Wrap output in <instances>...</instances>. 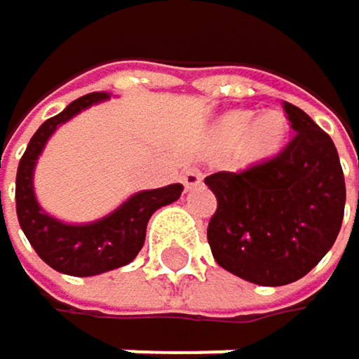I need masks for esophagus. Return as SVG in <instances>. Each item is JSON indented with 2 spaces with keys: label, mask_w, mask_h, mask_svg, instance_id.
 Returning a JSON list of instances; mask_svg holds the SVG:
<instances>
[{
  "label": "esophagus",
  "mask_w": 359,
  "mask_h": 359,
  "mask_svg": "<svg viewBox=\"0 0 359 359\" xmlns=\"http://www.w3.org/2000/svg\"><path fill=\"white\" fill-rule=\"evenodd\" d=\"M201 182H203V173H201V169H197V166H188V169L182 173V184L188 190L201 186Z\"/></svg>",
  "instance_id": "1"
}]
</instances>
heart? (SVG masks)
Here are the masks:
<instances>
[{
  "mask_svg": "<svg viewBox=\"0 0 359 359\" xmlns=\"http://www.w3.org/2000/svg\"><path fill=\"white\" fill-rule=\"evenodd\" d=\"M251 112H231L219 123V138L225 144L238 142L243 135L241 151L245 158H264L273 154L286 134V121L279 112H269L262 118H257L253 126Z\"/></svg>",
  "mask_w": 359,
  "mask_h": 359,
  "instance_id": "obj_1",
  "label": "heart"
}]
</instances>
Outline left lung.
Wrapping results in <instances>:
<instances>
[{
  "instance_id": "obj_1",
  "label": "left lung",
  "mask_w": 359,
  "mask_h": 359,
  "mask_svg": "<svg viewBox=\"0 0 359 359\" xmlns=\"http://www.w3.org/2000/svg\"><path fill=\"white\" fill-rule=\"evenodd\" d=\"M294 130L273 158L205 177L217 195L208 243L219 266L260 286L308 275L332 249L344 217V175L330 134L292 104Z\"/></svg>"
}]
</instances>
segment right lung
Returning a JSON list of instances; mask_svg holds the SVG:
<instances>
[{"mask_svg": "<svg viewBox=\"0 0 359 359\" xmlns=\"http://www.w3.org/2000/svg\"><path fill=\"white\" fill-rule=\"evenodd\" d=\"M108 99L106 93H88L69 104L60 114L47 118L32 136L23 158L17 169V217L29 245L34 247L39 257L51 269L65 275L88 277L99 275L118 266H126L138 255L144 245V231L151 215L180 199L184 186L171 184L156 190H144L130 197L118 210L102 221L90 225H67L51 219L39 208L32 190V173H34L36 158L41 156L47 138L60 123L69 121L84 108ZM4 212V210H1Z\"/></svg>", "mask_w": 359, "mask_h": 359, "instance_id": "add662e5", "label": "right lung"}]
</instances>
